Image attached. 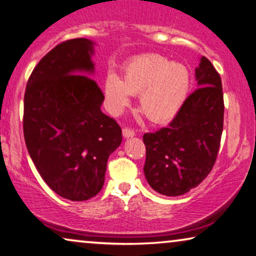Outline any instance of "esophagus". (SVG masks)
<instances>
[{
    "instance_id": "obj_1",
    "label": "esophagus",
    "mask_w": 256,
    "mask_h": 256,
    "mask_svg": "<svg viewBox=\"0 0 256 256\" xmlns=\"http://www.w3.org/2000/svg\"><path fill=\"white\" fill-rule=\"evenodd\" d=\"M123 136L124 138H132V136H134V131L131 128H123Z\"/></svg>"
}]
</instances>
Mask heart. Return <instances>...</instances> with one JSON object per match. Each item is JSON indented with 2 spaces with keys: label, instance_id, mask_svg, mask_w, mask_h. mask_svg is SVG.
Returning <instances> with one entry per match:
<instances>
[{
  "label": "heart",
  "instance_id": "b5f03b06",
  "mask_svg": "<svg viewBox=\"0 0 256 256\" xmlns=\"http://www.w3.org/2000/svg\"><path fill=\"white\" fill-rule=\"evenodd\" d=\"M192 87V74L184 64L170 62L159 54L133 58L123 68L122 80L110 73L104 94L112 114H120L140 94L142 112L153 123H167L182 109Z\"/></svg>",
  "mask_w": 256,
  "mask_h": 256
}]
</instances>
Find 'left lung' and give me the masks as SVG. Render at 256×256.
Masks as SVG:
<instances>
[{"instance_id": "obj_1", "label": "left lung", "mask_w": 256, "mask_h": 256, "mask_svg": "<svg viewBox=\"0 0 256 256\" xmlns=\"http://www.w3.org/2000/svg\"><path fill=\"white\" fill-rule=\"evenodd\" d=\"M195 75L198 88L169 126L142 136L145 178L152 189L164 196H180L196 188L217 159L224 123L220 75L205 56Z\"/></svg>"}]
</instances>
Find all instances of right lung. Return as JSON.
<instances>
[{"label": "right lung", "instance_id": "right-lung-1", "mask_svg": "<svg viewBox=\"0 0 256 256\" xmlns=\"http://www.w3.org/2000/svg\"><path fill=\"white\" fill-rule=\"evenodd\" d=\"M95 42L70 39L56 46L32 72L24 95L28 152L46 184L70 200H87L104 184L122 128L104 114V95L89 75Z\"/></svg>", "mask_w": 256, "mask_h": 256}]
</instances>
